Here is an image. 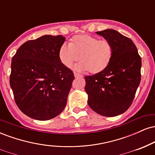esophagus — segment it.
I'll use <instances>...</instances> for the list:
<instances>
[{
	"instance_id": "34e87169",
	"label": "esophagus",
	"mask_w": 155,
	"mask_h": 155,
	"mask_svg": "<svg viewBox=\"0 0 155 155\" xmlns=\"http://www.w3.org/2000/svg\"><path fill=\"white\" fill-rule=\"evenodd\" d=\"M74 76H75V78H79V77H82V75H81V74H77V73H74Z\"/></svg>"
}]
</instances>
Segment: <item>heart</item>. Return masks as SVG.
Instances as JSON below:
<instances>
[{
  "label": "heart",
  "mask_w": 155,
  "mask_h": 155,
  "mask_svg": "<svg viewBox=\"0 0 155 155\" xmlns=\"http://www.w3.org/2000/svg\"><path fill=\"white\" fill-rule=\"evenodd\" d=\"M113 56L112 44L106 39L99 40L90 35L73 37L70 43H63L58 51V58L64 66L71 67L74 62L81 60L75 66L77 71H90L97 74L104 71Z\"/></svg>",
  "instance_id": "b5f03b06"
}]
</instances>
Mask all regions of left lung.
I'll list each match as a JSON object with an SVG mask.
<instances>
[{"mask_svg": "<svg viewBox=\"0 0 155 155\" xmlns=\"http://www.w3.org/2000/svg\"><path fill=\"white\" fill-rule=\"evenodd\" d=\"M113 47L111 63L104 71L85 76L88 105L98 114L115 117L128 109L140 81L141 58L130 38L107 29L96 32Z\"/></svg>", "mask_w": 155, "mask_h": 155, "instance_id": "obj_1", "label": "left lung"}]
</instances>
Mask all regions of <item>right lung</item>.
<instances>
[{"label": "right lung", "mask_w": 155, "mask_h": 155, "mask_svg": "<svg viewBox=\"0 0 155 155\" xmlns=\"http://www.w3.org/2000/svg\"><path fill=\"white\" fill-rule=\"evenodd\" d=\"M65 41L61 35H43L21 45L12 58L9 81L15 101L32 119L51 120L66 106L75 78L58 58Z\"/></svg>", "instance_id": "1"}]
</instances>
